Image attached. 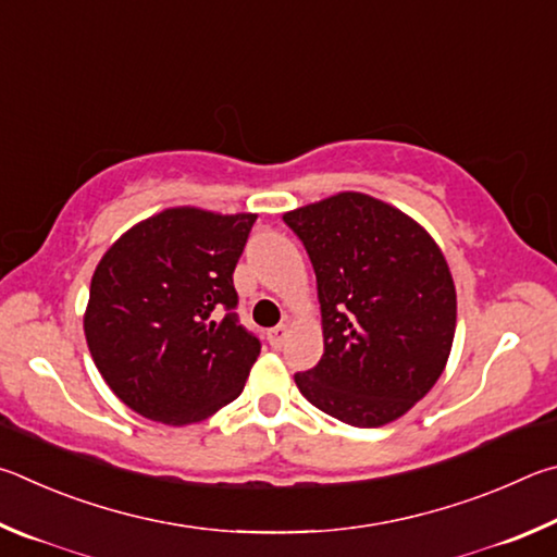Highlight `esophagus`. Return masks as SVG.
<instances>
[{
  "instance_id": "34e87169",
  "label": "esophagus",
  "mask_w": 557,
  "mask_h": 557,
  "mask_svg": "<svg viewBox=\"0 0 557 557\" xmlns=\"http://www.w3.org/2000/svg\"><path fill=\"white\" fill-rule=\"evenodd\" d=\"M286 337H288V327L286 325H276V327H271L269 333H267V339H269L271 347H281V345L286 343Z\"/></svg>"
}]
</instances>
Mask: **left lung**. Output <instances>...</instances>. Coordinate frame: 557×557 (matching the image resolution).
<instances>
[{"mask_svg": "<svg viewBox=\"0 0 557 557\" xmlns=\"http://www.w3.org/2000/svg\"><path fill=\"white\" fill-rule=\"evenodd\" d=\"M315 269L325 352L296 384L347 425L379 428L411 411L450 357L457 296L443 251L421 224L364 193L284 214Z\"/></svg>", "mask_w": 557, "mask_h": 557, "instance_id": "1", "label": "left lung"}]
</instances>
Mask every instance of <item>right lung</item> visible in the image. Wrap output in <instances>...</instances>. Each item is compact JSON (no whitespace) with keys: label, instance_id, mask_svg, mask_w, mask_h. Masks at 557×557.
Here are the masks:
<instances>
[{"label":"right lung","instance_id":"add662e5","mask_svg":"<svg viewBox=\"0 0 557 557\" xmlns=\"http://www.w3.org/2000/svg\"><path fill=\"white\" fill-rule=\"evenodd\" d=\"M253 220L171 208L134 224L97 263L85 339L132 411L188 425L242 394L261 343L234 313L232 273Z\"/></svg>","mask_w":557,"mask_h":557}]
</instances>
